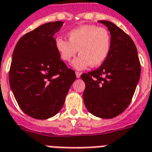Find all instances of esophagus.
<instances>
[{"mask_svg": "<svg viewBox=\"0 0 152 152\" xmlns=\"http://www.w3.org/2000/svg\"><path fill=\"white\" fill-rule=\"evenodd\" d=\"M80 75H81V73L80 72H76V78H80Z\"/></svg>", "mask_w": 152, "mask_h": 152, "instance_id": "esophagus-1", "label": "esophagus"}]
</instances>
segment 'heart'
I'll return each instance as SVG.
<instances>
[{
  "instance_id": "1",
  "label": "heart",
  "mask_w": 152,
  "mask_h": 152,
  "mask_svg": "<svg viewBox=\"0 0 152 152\" xmlns=\"http://www.w3.org/2000/svg\"><path fill=\"white\" fill-rule=\"evenodd\" d=\"M68 40L62 37L54 40V46L63 62H69L79 50L80 55L72 62L77 70L89 65L99 66L104 63L111 50L112 38L106 28L95 25H83L68 32Z\"/></svg>"
}]
</instances>
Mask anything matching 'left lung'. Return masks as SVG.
Masks as SVG:
<instances>
[{
	"instance_id": "obj_1",
	"label": "left lung",
	"mask_w": 152,
	"mask_h": 152,
	"mask_svg": "<svg viewBox=\"0 0 152 152\" xmlns=\"http://www.w3.org/2000/svg\"><path fill=\"white\" fill-rule=\"evenodd\" d=\"M99 22L107 27L112 46L107 58L98 69L80 76L86 83L83 99L91 114L111 119L129 105L139 81L141 66L137 48L129 36L112 22Z\"/></svg>"
}]
</instances>
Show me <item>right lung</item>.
<instances>
[{"instance_id": "1", "label": "right lung", "mask_w": 152, "mask_h": 152, "mask_svg": "<svg viewBox=\"0 0 152 152\" xmlns=\"http://www.w3.org/2000/svg\"><path fill=\"white\" fill-rule=\"evenodd\" d=\"M61 21L42 24L23 36L13 52L10 85L19 107L35 119L52 117L63 107L76 73L67 68L54 46Z\"/></svg>"}]
</instances>
